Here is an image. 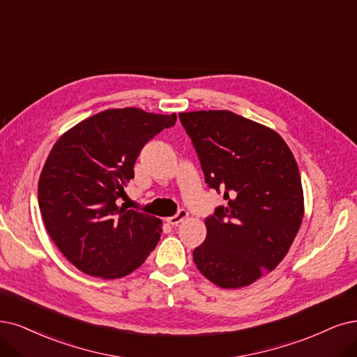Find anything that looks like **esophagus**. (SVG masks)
<instances>
[{"instance_id": "obj_1", "label": "esophagus", "mask_w": 357, "mask_h": 357, "mask_svg": "<svg viewBox=\"0 0 357 357\" xmlns=\"http://www.w3.org/2000/svg\"><path fill=\"white\" fill-rule=\"evenodd\" d=\"M187 218H188V212H187V210L179 208V210H178V213H176L175 216L167 218V219H166V222L169 223V225H172V227H178L179 223L185 220Z\"/></svg>"}]
</instances>
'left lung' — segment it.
Here are the masks:
<instances>
[{
    "label": "left lung",
    "mask_w": 357,
    "mask_h": 357,
    "mask_svg": "<svg viewBox=\"0 0 357 357\" xmlns=\"http://www.w3.org/2000/svg\"><path fill=\"white\" fill-rule=\"evenodd\" d=\"M208 188L225 204L206 218L207 235L192 252L208 281L241 288L273 271L303 220L296 158L275 130L228 110L179 113Z\"/></svg>",
    "instance_id": "obj_1"
}]
</instances>
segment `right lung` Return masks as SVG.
Masks as SVG:
<instances>
[{"instance_id": "obj_1", "label": "right lung", "mask_w": 357, "mask_h": 357, "mask_svg": "<svg viewBox=\"0 0 357 357\" xmlns=\"http://www.w3.org/2000/svg\"><path fill=\"white\" fill-rule=\"evenodd\" d=\"M176 114L104 110L63 134L38 182L51 240L72 265L102 280L139 268L160 240L162 220L121 204L142 147Z\"/></svg>"}]
</instances>
